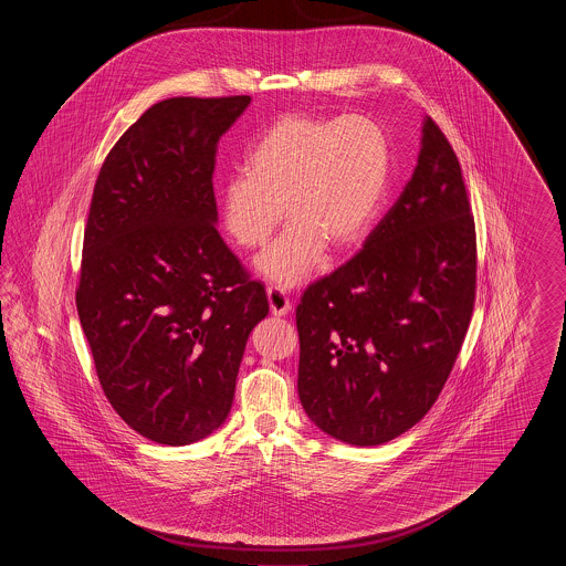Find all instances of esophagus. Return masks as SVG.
<instances>
[{"label": "esophagus", "instance_id": "1", "mask_svg": "<svg viewBox=\"0 0 566 566\" xmlns=\"http://www.w3.org/2000/svg\"><path fill=\"white\" fill-rule=\"evenodd\" d=\"M268 298H270V310L273 316H286L293 307L291 298L284 293V289L280 286H270L268 289Z\"/></svg>", "mask_w": 566, "mask_h": 566}]
</instances>
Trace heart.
I'll return each mask as SVG.
<instances>
[{
	"label": "heart",
	"instance_id": "obj_1",
	"mask_svg": "<svg viewBox=\"0 0 566 566\" xmlns=\"http://www.w3.org/2000/svg\"><path fill=\"white\" fill-rule=\"evenodd\" d=\"M390 178V142L376 118L286 114L243 159V174L218 192L220 222L245 250L265 245L286 214L293 220L259 259L280 286H295L321 268L324 248L346 250L376 220Z\"/></svg>",
	"mask_w": 566,
	"mask_h": 566
}]
</instances>
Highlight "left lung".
<instances>
[{"instance_id":"obj_1","label":"left lung","mask_w":566,"mask_h":566,"mask_svg":"<svg viewBox=\"0 0 566 566\" xmlns=\"http://www.w3.org/2000/svg\"><path fill=\"white\" fill-rule=\"evenodd\" d=\"M478 243L457 153L432 118L401 197L296 305L298 399L321 431L379 446L443 390L475 305Z\"/></svg>"}]
</instances>
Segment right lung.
Masks as SVG:
<instances>
[{
  "label": "right lung",
  "instance_id": "obj_1",
  "mask_svg": "<svg viewBox=\"0 0 566 566\" xmlns=\"http://www.w3.org/2000/svg\"><path fill=\"white\" fill-rule=\"evenodd\" d=\"M248 95L171 97L120 135L99 169L76 307L114 411L187 446L229 416L250 331L270 314L216 229V150Z\"/></svg>",
  "mask_w": 566,
  "mask_h": 566
}]
</instances>
